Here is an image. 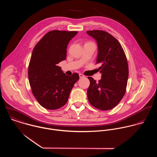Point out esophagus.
<instances>
[{
  "instance_id": "obj_1",
  "label": "esophagus",
  "mask_w": 157,
  "mask_h": 157,
  "mask_svg": "<svg viewBox=\"0 0 157 157\" xmlns=\"http://www.w3.org/2000/svg\"><path fill=\"white\" fill-rule=\"evenodd\" d=\"M79 77H80V78H84L85 76L83 74H79Z\"/></svg>"
}]
</instances>
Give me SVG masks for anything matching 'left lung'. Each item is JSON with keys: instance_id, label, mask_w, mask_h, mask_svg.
Segmentation results:
<instances>
[{"instance_id": "left-lung-1", "label": "left lung", "mask_w": 157, "mask_h": 157, "mask_svg": "<svg viewBox=\"0 0 157 157\" xmlns=\"http://www.w3.org/2000/svg\"><path fill=\"white\" fill-rule=\"evenodd\" d=\"M98 46L96 63H99L101 78L96 82L89 77L87 95L90 103L102 110H110L123 97L127 86L129 68L124 50L119 42L109 33L100 30L86 31Z\"/></svg>"}]
</instances>
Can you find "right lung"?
I'll list each match as a JSON object with an SVG mask.
<instances>
[{"label":"right lung","mask_w":157,"mask_h":157,"mask_svg":"<svg viewBox=\"0 0 157 157\" xmlns=\"http://www.w3.org/2000/svg\"><path fill=\"white\" fill-rule=\"evenodd\" d=\"M77 34V31H51L33 51L28 67L29 82L34 97L46 109L54 110L63 106L79 79L77 73L67 76L57 66L66 59L67 45Z\"/></svg>","instance_id":"obj_1"}]
</instances>
